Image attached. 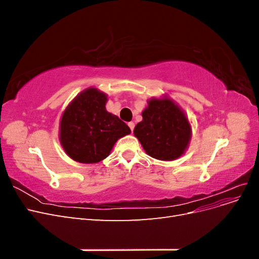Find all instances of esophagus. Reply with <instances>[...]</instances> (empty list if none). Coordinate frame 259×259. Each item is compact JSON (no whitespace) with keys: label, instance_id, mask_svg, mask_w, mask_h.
Segmentation results:
<instances>
[{"label":"esophagus","instance_id":"1","mask_svg":"<svg viewBox=\"0 0 259 259\" xmlns=\"http://www.w3.org/2000/svg\"><path fill=\"white\" fill-rule=\"evenodd\" d=\"M128 126H130V128H131V131H132V132L134 131V127H135V124H134V122H130V123H128Z\"/></svg>","mask_w":259,"mask_h":259}]
</instances>
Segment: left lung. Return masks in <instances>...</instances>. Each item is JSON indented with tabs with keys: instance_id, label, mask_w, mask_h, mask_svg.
<instances>
[{
	"instance_id": "obj_1",
	"label": "left lung",
	"mask_w": 259,
	"mask_h": 259,
	"mask_svg": "<svg viewBox=\"0 0 259 259\" xmlns=\"http://www.w3.org/2000/svg\"><path fill=\"white\" fill-rule=\"evenodd\" d=\"M143 121L134 128V135L151 158L161 161L179 159L189 147L191 124L185 111L166 95L147 100Z\"/></svg>"
}]
</instances>
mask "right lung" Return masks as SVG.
<instances>
[{
  "label": "right lung",
  "mask_w": 259,
  "mask_h": 259,
  "mask_svg": "<svg viewBox=\"0 0 259 259\" xmlns=\"http://www.w3.org/2000/svg\"><path fill=\"white\" fill-rule=\"evenodd\" d=\"M108 95L96 88L82 91L62 112L59 142L73 161L93 164L106 159L120 138L131 130L116 115L108 112Z\"/></svg>",
  "instance_id": "right-lung-1"
}]
</instances>
